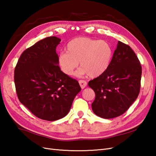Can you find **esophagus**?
I'll list each match as a JSON object with an SVG mask.
<instances>
[{
	"label": "esophagus",
	"mask_w": 156,
	"mask_h": 156,
	"mask_svg": "<svg viewBox=\"0 0 156 156\" xmlns=\"http://www.w3.org/2000/svg\"><path fill=\"white\" fill-rule=\"evenodd\" d=\"M79 85H80L81 89H84L87 85V82L85 81H83V80H79Z\"/></svg>",
	"instance_id": "obj_1"
}]
</instances>
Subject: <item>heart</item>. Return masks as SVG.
<instances>
[{
  "mask_svg": "<svg viewBox=\"0 0 156 156\" xmlns=\"http://www.w3.org/2000/svg\"><path fill=\"white\" fill-rule=\"evenodd\" d=\"M66 49L67 52L59 54L58 63L63 73L69 76L73 75L79 62L81 67L76 75L99 77L108 69L112 58L113 51L109 43L90 37H76L67 44Z\"/></svg>",
  "mask_w": 156,
  "mask_h": 156,
  "instance_id": "obj_1",
  "label": "heart"
}]
</instances>
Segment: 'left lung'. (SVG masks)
I'll return each mask as SVG.
<instances>
[{"mask_svg":"<svg viewBox=\"0 0 156 156\" xmlns=\"http://www.w3.org/2000/svg\"><path fill=\"white\" fill-rule=\"evenodd\" d=\"M141 75L142 67L134 51L118 41L108 69L88 83L95 93L93 112L106 119L122 115L138 96Z\"/></svg>","mask_w":156,"mask_h":156,"instance_id":"obj_1","label":"left lung"}]
</instances>
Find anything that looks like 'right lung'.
Instances as JSON below:
<instances>
[{"instance_id":"add662e5","label":"right lung","mask_w":156,"mask_h":156,"mask_svg":"<svg viewBox=\"0 0 156 156\" xmlns=\"http://www.w3.org/2000/svg\"><path fill=\"white\" fill-rule=\"evenodd\" d=\"M60 41L55 36L38 41L22 53L14 69L19 101L33 115L48 121L65 117L81 90L58 66L56 47Z\"/></svg>"}]
</instances>
